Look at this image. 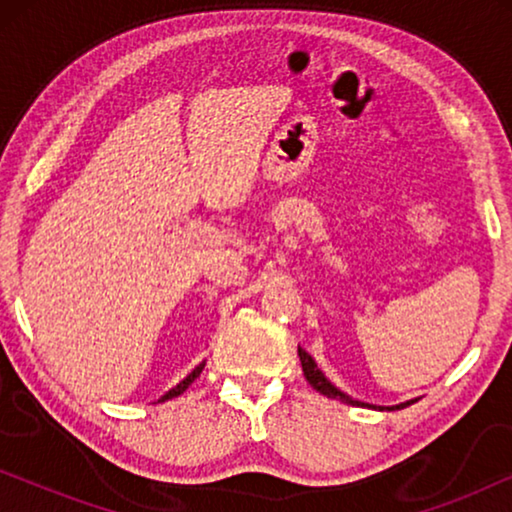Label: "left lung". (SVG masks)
Listing matches in <instances>:
<instances>
[{
    "label": "left lung",
    "mask_w": 512,
    "mask_h": 512,
    "mask_svg": "<svg viewBox=\"0 0 512 512\" xmlns=\"http://www.w3.org/2000/svg\"><path fill=\"white\" fill-rule=\"evenodd\" d=\"M298 356H300V363H303V373H305V377H307V382L312 384V389H317L319 394H324V396H328V398H340L342 403H349V405H368V403H361V401H354V398H349L347 394H342L340 389H335L331 382L326 380L324 377V373H321V370L317 368V363H314V359L310 354L305 352L303 347L298 345ZM410 403H415V401H408V403H401V405H394L396 410H401V408H408ZM368 408H373V405H368ZM394 408H389V410H394ZM382 410V408H380Z\"/></svg>",
    "instance_id": "8db88e82"
}]
</instances>
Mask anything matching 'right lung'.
Listing matches in <instances>:
<instances>
[{
  "label": "right lung",
  "mask_w": 512,
  "mask_h": 512,
  "mask_svg": "<svg viewBox=\"0 0 512 512\" xmlns=\"http://www.w3.org/2000/svg\"><path fill=\"white\" fill-rule=\"evenodd\" d=\"M202 368H205V363H200V366H198V368H195V370H193V373L186 377V380H181V382L177 384V387H174V389H170V391H167V394H165L163 398H160V401H158V403H163V401H167V398H174V396L184 394V391L188 389V384H191V382L195 380V377H198V375L202 373Z\"/></svg>",
  "instance_id": "1"
}]
</instances>
